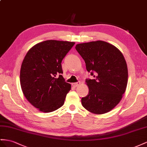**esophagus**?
<instances>
[{"label":"esophagus","mask_w":147,"mask_h":147,"mask_svg":"<svg viewBox=\"0 0 147 147\" xmlns=\"http://www.w3.org/2000/svg\"><path fill=\"white\" fill-rule=\"evenodd\" d=\"M80 84H81V82H75V83H73V86H74V87H77V86H78Z\"/></svg>","instance_id":"34e87169"}]
</instances>
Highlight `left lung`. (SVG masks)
I'll use <instances>...</instances> for the list:
<instances>
[{"label": "left lung", "instance_id": "left-lung-1", "mask_svg": "<svg viewBox=\"0 0 147 147\" xmlns=\"http://www.w3.org/2000/svg\"><path fill=\"white\" fill-rule=\"evenodd\" d=\"M75 48L94 77L86 80L89 93L81 99L82 106L94 114L111 111L120 102L127 85V65L122 53L101 40L80 43Z\"/></svg>", "mask_w": 147, "mask_h": 147}]
</instances>
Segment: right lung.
I'll use <instances>...</instances> for the list:
<instances>
[{
    "label": "right lung",
    "mask_w": 147,
    "mask_h": 147,
    "mask_svg": "<svg viewBox=\"0 0 147 147\" xmlns=\"http://www.w3.org/2000/svg\"><path fill=\"white\" fill-rule=\"evenodd\" d=\"M74 44L47 40L26 54L20 69L21 88L26 99L40 111H55L65 103L71 86L61 75V61Z\"/></svg>",
    "instance_id": "obj_1"
}]
</instances>
